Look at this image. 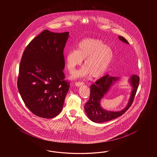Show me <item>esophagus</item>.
I'll use <instances>...</instances> for the list:
<instances>
[{
  "label": "esophagus",
  "mask_w": 157,
  "mask_h": 157,
  "mask_svg": "<svg viewBox=\"0 0 157 157\" xmlns=\"http://www.w3.org/2000/svg\"><path fill=\"white\" fill-rule=\"evenodd\" d=\"M84 83L82 82H76V83H75V85L76 86H81V85H83Z\"/></svg>",
  "instance_id": "34e87169"
}]
</instances>
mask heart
<instances>
[{"instance_id": "1", "label": "heart", "mask_w": 157, "mask_h": 157, "mask_svg": "<svg viewBox=\"0 0 157 157\" xmlns=\"http://www.w3.org/2000/svg\"><path fill=\"white\" fill-rule=\"evenodd\" d=\"M114 54L110 47L97 39H86L80 41L76 49L70 50L66 57L68 70L73 72L84 61L81 70L72 75V78L87 77L92 75L99 78L107 72L113 62Z\"/></svg>"}]
</instances>
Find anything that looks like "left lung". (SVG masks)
I'll list each match as a JSON object with an SVG mask.
<instances>
[{
    "label": "left lung",
    "instance_id": "left-lung-1",
    "mask_svg": "<svg viewBox=\"0 0 157 157\" xmlns=\"http://www.w3.org/2000/svg\"><path fill=\"white\" fill-rule=\"evenodd\" d=\"M118 38L122 42L129 44L124 37L119 36ZM120 79V77H112L106 75L91 85L90 99L84 107L87 116L90 120L95 123H103L112 120L122 116L131 107L136 93L140 81L139 77L135 75H132L128 80V82L132 87V91L126 107L120 111H110L104 109L101 106V100L108 93L110 87Z\"/></svg>",
    "mask_w": 157,
    "mask_h": 157
}]
</instances>
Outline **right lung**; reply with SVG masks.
<instances>
[{
    "instance_id": "right-lung-1",
    "label": "right lung",
    "mask_w": 157,
    "mask_h": 157,
    "mask_svg": "<svg viewBox=\"0 0 157 157\" xmlns=\"http://www.w3.org/2000/svg\"><path fill=\"white\" fill-rule=\"evenodd\" d=\"M69 32L45 30L27 46L21 60L17 86L28 109L38 117L60 113L70 84L64 79V48Z\"/></svg>"
}]
</instances>
